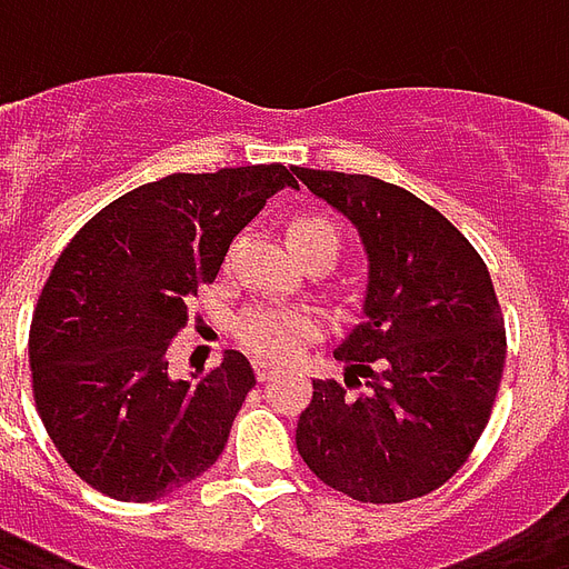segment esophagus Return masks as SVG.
<instances>
[{
    "label": "esophagus",
    "mask_w": 569,
    "mask_h": 569,
    "mask_svg": "<svg viewBox=\"0 0 569 569\" xmlns=\"http://www.w3.org/2000/svg\"><path fill=\"white\" fill-rule=\"evenodd\" d=\"M252 368H256V380L259 382L271 380L273 373H277V368H273V365H268V361H252Z\"/></svg>",
    "instance_id": "obj_1"
}]
</instances>
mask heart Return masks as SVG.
<instances>
[{"mask_svg":"<svg viewBox=\"0 0 569 569\" xmlns=\"http://www.w3.org/2000/svg\"><path fill=\"white\" fill-rule=\"evenodd\" d=\"M286 247L298 262H335L340 250L338 229L319 213H298L286 226ZM319 335V319L296 307L256 305L234 319V338L247 352L264 361L292 359L307 340Z\"/></svg>","mask_w":569,"mask_h":569,"instance_id":"obj_1","label":"heart"}]
</instances>
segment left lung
<instances>
[{"label":"left lung","instance_id":"left-lung-1","mask_svg":"<svg viewBox=\"0 0 569 569\" xmlns=\"http://www.w3.org/2000/svg\"><path fill=\"white\" fill-rule=\"evenodd\" d=\"M368 250L361 322L335 349L347 386L313 380L296 446L326 486L361 503L435 491L488 425L507 331L486 262L440 210L368 174L292 168ZM366 377L368 392L347 396Z\"/></svg>","mask_w":569,"mask_h":569}]
</instances>
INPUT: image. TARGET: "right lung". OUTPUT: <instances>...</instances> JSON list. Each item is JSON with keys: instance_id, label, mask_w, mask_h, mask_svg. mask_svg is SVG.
<instances>
[{"instance_id": "1", "label": "right lung", "mask_w": 569, "mask_h": 569, "mask_svg": "<svg viewBox=\"0 0 569 569\" xmlns=\"http://www.w3.org/2000/svg\"><path fill=\"white\" fill-rule=\"evenodd\" d=\"M292 168L168 174L126 192L83 226L53 264L29 328L32 395L78 477L113 500L166 498L226 449L256 386L226 349L199 382L168 377L187 301L213 283L231 238Z\"/></svg>"}]
</instances>
